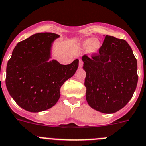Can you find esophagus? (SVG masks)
Here are the masks:
<instances>
[{
	"mask_svg": "<svg viewBox=\"0 0 146 146\" xmlns=\"http://www.w3.org/2000/svg\"><path fill=\"white\" fill-rule=\"evenodd\" d=\"M82 66H83V62H82V60L80 59V61H79V66L81 68V67H82Z\"/></svg>",
	"mask_w": 146,
	"mask_h": 146,
	"instance_id": "1",
	"label": "esophagus"
}]
</instances>
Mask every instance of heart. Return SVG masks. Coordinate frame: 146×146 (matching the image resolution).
<instances>
[{
  "mask_svg": "<svg viewBox=\"0 0 146 146\" xmlns=\"http://www.w3.org/2000/svg\"><path fill=\"white\" fill-rule=\"evenodd\" d=\"M82 50H87L90 55H94L98 53L101 48V43L97 38H88L80 43Z\"/></svg>",
  "mask_w": 146,
  "mask_h": 146,
  "instance_id": "heart-1",
  "label": "heart"
}]
</instances>
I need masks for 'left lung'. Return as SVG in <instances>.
Here are the masks:
<instances>
[{
	"label": "left lung",
	"mask_w": 146,
	"mask_h": 146,
	"mask_svg": "<svg viewBox=\"0 0 146 146\" xmlns=\"http://www.w3.org/2000/svg\"><path fill=\"white\" fill-rule=\"evenodd\" d=\"M86 72V100L104 113L121 109L132 98L138 80L137 60L125 40L106 35L98 54L82 57Z\"/></svg>",
	"instance_id": "8db88e82"
}]
</instances>
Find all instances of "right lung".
<instances>
[{
    "instance_id": "obj_1",
    "label": "right lung",
    "mask_w": 146,
    "mask_h": 146,
    "mask_svg": "<svg viewBox=\"0 0 146 146\" xmlns=\"http://www.w3.org/2000/svg\"><path fill=\"white\" fill-rule=\"evenodd\" d=\"M58 37L51 33L33 35L17 43L8 61V91L27 111L36 113L53 107L59 99L61 87L78 68V59L68 65L51 59L53 42Z\"/></svg>"
}]
</instances>
